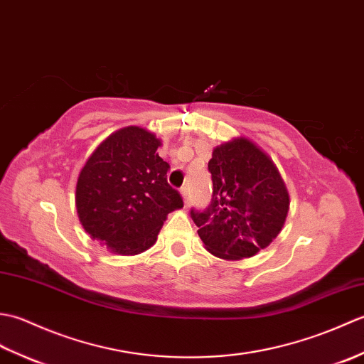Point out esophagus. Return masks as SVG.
<instances>
[{
  "label": "esophagus",
  "mask_w": 364,
  "mask_h": 364,
  "mask_svg": "<svg viewBox=\"0 0 364 364\" xmlns=\"http://www.w3.org/2000/svg\"><path fill=\"white\" fill-rule=\"evenodd\" d=\"M181 196H183V200H184V206H188L189 202H191V192H189L188 186L181 188Z\"/></svg>",
  "instance_id": "obj_1"
}]
</instances>
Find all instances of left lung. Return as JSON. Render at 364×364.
Listing matches in <instances>:
<instances>
[{
    "instance_id": "1",
    "label": "left lung",
    "mask_w": 364,
    "mask_h": 364,
    "mask_svg": "<svg viewBox=\"0 0 364 364\" xmlns=\"http://www.w3.org/2000/svg\"><path fill=\"white\" fill-rule=\"evenodd\" d=\"M211 202L191 210L208 252L222 259L257 255L274 241L289 210V196L267 154L239 137L214 149L208 162Z\"/></svg>"
}]
</instances>
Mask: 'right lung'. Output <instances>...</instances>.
Returning <instances> with one entry per match:
<instances>
[{"label":"right lung","instance_id":"1","mask_svg":"<svg viewBox=\"0 0 364 364\" xmlns=\"http://www.w3.org/2000/svg\"><path fill=\"white\" fill-rule=\"evenodd\" d=\"M156 136L127 127L97 146L76 184V210L92 239L114 253L137 255L156 242L167 214L183 208L167 183Z\"/></svg>","mask_w":364,"mask_h":364}]
</instances>
